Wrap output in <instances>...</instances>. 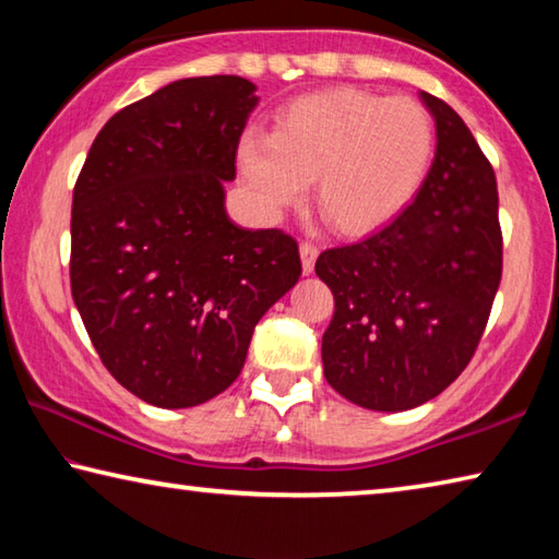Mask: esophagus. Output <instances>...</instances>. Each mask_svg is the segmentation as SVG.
<instances>
[{
	"label": "esophagus",
	"mask_w": 559,
	"mask_h": 559,
	"mask_svg": "<svg viewBox=\"0 0 559 559\" xmlns=\"http://www.w3.org/2000/svg\"><path fill=\"white\" fill-rule=\"evenodd\" d=\"M316 259H318V246L302 241L300 243V261H302V273H306V276H310V273H313Z\"/></svg>",
	"instance_id": "obj_1"
}]
</instances>
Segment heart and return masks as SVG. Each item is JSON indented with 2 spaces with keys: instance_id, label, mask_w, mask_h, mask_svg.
I'll return each mask as SVG.
<instances>
[{
  "instance_id": "b5f03b06",
  "label": "heart",
  "mask_w": 559,
  "mask_h": 559,
  "mask_svg": "<svg viewBox=\"0 0 559 559\" xmlns=\"http://www.w3.org/2000/svg\"><path fill=\"white\" fill-rule=\"evenodd\" d=\"M433 153L437 126L421 103L330 88L278 108L271 132L243 130L236 169L266 214L298 204L313 179V200L328 224L362 236L409 206Z\"/></svg>"
}]
</instances>
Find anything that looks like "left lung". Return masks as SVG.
Returning a JSON list of instances; mask_svg holds the SVG:
<instances>
[{"label": "left lung", "instance_id": "8db88e82", "mask_svg": "<svg viewBox=\"0 0 559 559\" xmlns=\"http://www.w3.org/2000/svg\"><path fill=\"white\" fill-rule=\"evenodd\" d=\"M421 103L437 153L419 194L380 231L316 261L335 298L325 380L372 412L414 409L466 370L503 273L493 167L456 110L424 91Z\"/></svg>", "mask_w": 559, "mask_h": 559}]
</instances>
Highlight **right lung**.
<instances>
[{
  "mask_svg": "<svg viewBox=\"0 0 559 559\" xmlns=\"http://www.w3.org/2000/svg\"><path fill=\"white\" fill-rule=\"evenodd\" d=\"M257 86L179 79L116 112L73 189L71 293L108 372L187 409L222 394L259 320L300 278L298 243L226 214Z\"/></svg>",
  "mask_w": 559,
  "mask_h": 559,
  "instance_id": "right-lung-1",
  "label": "right lung"
}]
</instances>
